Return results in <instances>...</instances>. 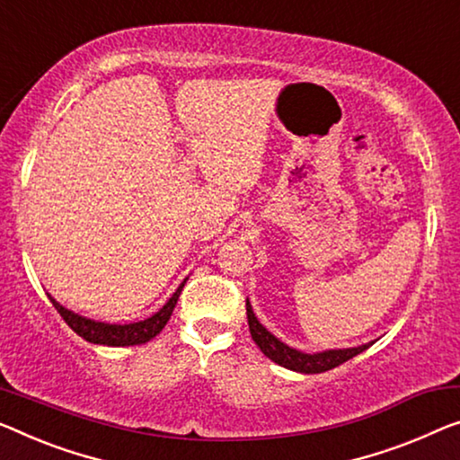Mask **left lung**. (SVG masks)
Instances as JSON below:
<instances>
[{
	"mask_svg": "<svg viewBox=\"0 0 460 460\" xmlns=\"http://www.w3.org/2000/svg\"><path fill=\"white\" fill-rule=\"evenodd\" d=\"M245 312H248V324H250V334L256 345L260 347L266 358L272 359L279 366H283L287 369H296V372L301 374H322L328 372V369L341 366L349 359H353L355 355H359L361 351L372 345H361V347H353V349H339V351H324V353H301L296 351V349L287 347L285 342H280L279 339H274L272 334L266 331V328L260 324L258 318L253 316L250 301H245Z\"/></svg>",
	"mask_w": 460,
	"mask_h": 460,
	"instance_id": "8db88e82",
	"label": "left lung"
}]
</instances>
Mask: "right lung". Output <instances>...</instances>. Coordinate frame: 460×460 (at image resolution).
<instances>
[{
  "instance_id": "obj_1",
  "label": "right lung",
  "mask_w": 460,
  "mask_h": 460,
  "mask_svg": "<svg viewBox=\"0 0 460 460\" xmlns=\"http://www.w3.org/2000/svg\"><path fill=\"white\" fill-rule=\"evenodd\" d=\"M183 285H186V280L177 287L173 297H171L167 304L155 314V316H150L142 322H134V324H102V322L86 320L78 316V314H72L70 310H66V307H61L53 297L49 299L59 316L66 320V324L70 326L78 337H82L88 342H94V345L128 347V345H142V342H148L163 331L164 324H167L171 318V314H173V307L177 304V299H180Z\"/></svg>"
}]
</instances>
